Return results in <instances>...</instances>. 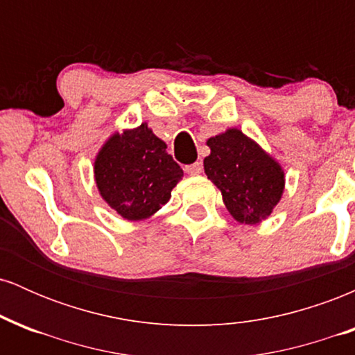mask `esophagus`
Here are the masks:
<instances>
[{
  "label": "esophagus",
  "instance_id": "1",
  "mask_svg": "<svg viewBox=\"0 0 355 355\" xmlns=\"http://www.w3.org/2000/svg\"><path fill=\"white\" fill-rule=\"evenodd\" d=\"M202 170H203V165L200 162H195V164L185 166V172L189 175H200Z\"/></svg>",
  "mask_w": 355,
  "mask_h": 355
}]
</instances>
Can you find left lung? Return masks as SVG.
I'll return each instance as SVG.
<instances>
[{"instance_id":"left-lung-1","label":"left lung","mask_w":355,"mask_h":355,"mask_svg":"<svg viewBox=\"0 0 355 355\" xmlns=\"http://www.w3.org/2000/svg\"><path fill=\"white\" fill-rule=\"evenodd\" d=\"M207 177L222 191L223 203L240 223L255 225L272 214L284 193L285 175L279 162L237 128L207 140Z\"/></svg>"}]
</instances>
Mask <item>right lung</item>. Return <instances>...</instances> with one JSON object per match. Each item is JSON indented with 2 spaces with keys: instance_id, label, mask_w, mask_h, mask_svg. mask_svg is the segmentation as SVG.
I'll use <instances>...</instances> for the list:
<instances>
[{
  "instance_id": "1",
  "label": "right lung",
  "mask_w": 355,
  "mask_h": 355,
  "mask_svg": "<svg viewBox=\"0 0 355 355\" xmlns=\"http://www.w3.org/2000/svg\"><path fill=\"white\" fill-rule=\"evenodd\" d=\"M183 170L148 125L113 133L95 158V182L105 202L125 220L152 217L172 197Z\"/></svg>"
}]
</instances>
